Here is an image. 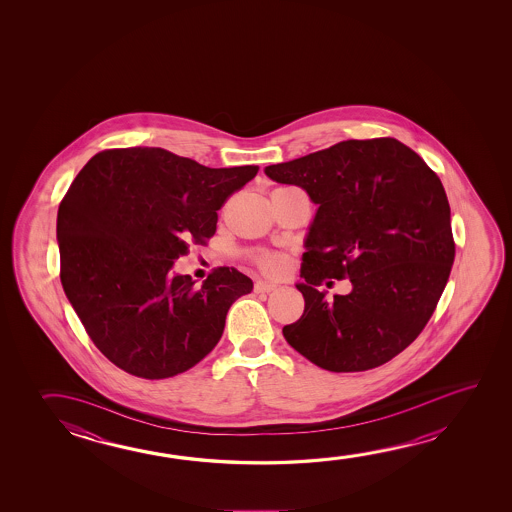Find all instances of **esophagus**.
<instances>
[{"label": "esophagus", "mask_w": 512, "mask_h": 512, "mask_svg": "<svg viewBox=\"0 0 512 512\" xmlns=\"http://www.w3.org/2000/svg\"><path fill=\"white\" fill-rule=\"evenodd\" d=\"M275 289H277V285L268 284V282H262V280L255 282V287H253L255 293H271V291H275Z\"/></svg>", "instance_id": "1"}]
</instances>
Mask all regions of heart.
I'll return each instance as SVG.
<instances>
[{
  "label": "heart",
  "mask_w": 512,
  "mask_h": 512,
  "mask_svg": "<svg viewBox=\"0 0 512 512\" xmlns=\"http://www.w3.org/2000/svg\"><path fill=\"white\" fill-rule=\"evenodd\" d=\"M257 264L266 273H277L278 269L282 268V259L275 253H260L257 257Z\"/></svg>",
  "instance_id": "heart-1"
}]
</instances>
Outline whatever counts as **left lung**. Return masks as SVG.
Here are the masks:
<instances>
[{
	"label": "left lung",
	"mask_w": 512,
	"mask_h": 512,
	"mask_svg": "<svg viewBox=\"0 0 512 512\" xmlns=\"http://www.w3.org/2000/svg\"><path fill=\"white\" fill-rule=\"evenodd\" d=\"M264 171L319 205L305 241V282L296 284L305 309L285 325V341L336 373L391 361L432 318L452 271L439 176L393 137L343 141ZM327 277H350L353 293L328 301L315 289Z\"/></svg>",
	"instance_id": "8db88e82"
}]
</instances>
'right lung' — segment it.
Wrapping results in <instances>:
<instances>
[{
	"instance_id": "1",
	"label": "right lung",
	"mask_w": 512,
	"mask_h": 512,
	"mask_svg": "<svg viewBox=\"0 0 512 512\" xmlns=\"http://www.w3.org/2000/svg\"><path fill=\"white\" fill-rule=\"evenodd\" d=\"M257 171L207 168L162 148H114L76 175L57 216L60 282L112 364L160 380L212 352L252 280L223 266L196 285L169 269L216 234L218 210Z\"/></svg>"
}]
</instances>
